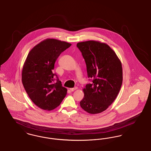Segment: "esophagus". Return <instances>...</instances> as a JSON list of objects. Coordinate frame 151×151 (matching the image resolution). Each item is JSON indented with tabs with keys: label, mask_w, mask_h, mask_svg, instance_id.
I'll use <instances>...</instances> for the list:
<instances>
[{
	"label": "esophagus",
	"mask_w": 151,
	"mask_h": 151,
	"mask_svg": "<svg viewBox=\"0 0 151 151\" xmlns=\"http://www.w3.org/2000/svg\"><path fill=\"white\" fill-rule=\"evenodd\" d=\"M77 87H75L74 88H70V90L71 91H74V90H77Z\"/></svg>",
	"instance_id": "esophagus-1"
}]
</instances>
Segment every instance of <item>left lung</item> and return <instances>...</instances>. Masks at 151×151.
I'll return each mask as SVG.
<instances>
[{
    "label": "left lung",
    "mask_w": 151,
    "mask_h": 151,
    "mask_svg": "<svg viewBox=\"0 0 151 151\" xmlns=\"http://www.w3.org/2000/svg\"><path fill=\"white\" fill-rule=\"evenodd\" d=\"M86 64L92 83L83 89L80 102L82 109L91 114L105 111L116 99L123 81L122 65L115 52L106 43L90 40L77 43Z\"/></svg>",
    "instance_id": "8db88e82"
}]
</instances>
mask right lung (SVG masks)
Segmentation results:
<instances>
[{"label":"right lung","instance_id":"obj_1","mask_svg":"<svg viewBox=\"0 0 151 151\" xmlns=\"http://www.w3.org/2000/svg\"><path fill=\"white\" fill-rule=\"evenodd\" d=\"M71 45L65 41L47 39L32 48L27 57L22 69V83L31 101L41 109H56L66 95L67 89L57 77L54 82L56 74L52 70L58 56Z\"/></svg>","mask_w":151,"mask_h":151}]
</instances>
